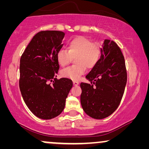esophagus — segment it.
Masks as SVG:
<instances>
[{
  "mask_svg": "<svg viewBox=\"0 0 149 149\" xmlns=\"http://www.w3.org/2000/svg\"><path fill=\"white\" fill-rule=\"evenodd\" d=\"M79 84V83L78 82V81H73V85H74V86H77Z\"/></svg>",
  "mask_w": 149,
  "mask_h": 149,
  "instance_id": "obj_1",
  "label": "esophagus"
}]
</instances>
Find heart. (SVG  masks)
<instances>
[{"label": "heart", "instance_id": "heart-1", "mask_svg": "<svg viewBox=\"0 0 149 149\" xmlns=\"http://www.w3.org/2000/svg\"><path fill=\"white\" fill-rule=\"evenodd\" d=\"M67 50L61 49L56 54L57 62L61 66L68 65L72 58H74L77 65L64 69L61 72L62 77L77 81L85 74L86 68H92L100 58V49L96 43L85 36H77L67 43Z\"/></svg>", "mask_w": 149, "mask_h": 149}]
</instances>
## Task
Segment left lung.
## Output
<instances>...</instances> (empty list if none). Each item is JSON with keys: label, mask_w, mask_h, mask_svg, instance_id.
Wrapping results in <instances>:
<instances>
[{"label": "left lung", "mask_w": 149, "mask_h": 149, "mask_svg": "<svg viewBox=\"0 0 149 149\" xmlns=\"http://www.w3.org/2000/svg\"><path fill=\"white\" fill-rule=\"evenodd\" d=\"M91 83H81V104L89 117L102 119L116 111L127 83L125 59L113 40L105 39L100 58L87 75Z\"/></svg>", "instance_id": "1"}]
</instances>
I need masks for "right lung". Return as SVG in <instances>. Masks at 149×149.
Returning <instances> with one entry per match:
<instances>
[{
  "label": "right lung",
  "instance_id": "right-lung-1",
  "mask_svg": "<svg viewBox=\"0 0 149 149\" xmlns=\"http://www.w3.org/2000/svg\"><path fill=\"white\" fill-rule=\"evenodd\" d=\"M64 32L40 31L33 36L22 54L19 65V89L30 111L42 119L62 113L72 87L67 78H54L60 68L56 54L62 49ZM53 81L51 86L49 82Z\"/></svg>",
  "mask_w": 149,
  "mask_h": 149
}]
</instances>
